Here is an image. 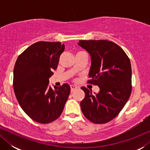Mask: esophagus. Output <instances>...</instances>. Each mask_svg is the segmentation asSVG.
I'll return each mask as SVG.
<instances>
[{"label":"esophagus","instance_id":"34e87169","mask_svg":"<svg viewBox=\"0 0 150 150\" xmlns=\"http://www.w3.org/2000/svg\"><path fill=\"white\" fill-rule=\"evenodd\" d=\"M70 88H71V92H73L74 90L78 89V87H76L74 85H70Z\"/></svg>","mask_w":150,"mask_h":150}]
</instances>
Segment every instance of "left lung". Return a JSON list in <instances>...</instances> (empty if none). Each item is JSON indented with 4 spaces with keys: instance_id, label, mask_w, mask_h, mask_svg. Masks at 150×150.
<instances>
[{
    "instance_id": "8db88e82",
    "label": "left lung",
    "mask_w": 150,
    "mask_h": 150,
    "mask_svg": "<svg viewBox=\"0 0 150 150\" xmlns=\"http://www.w3.org/2000/svg\"><path fill=\"white\" fill-rule=\"evenodd\" d=\"M78 44L89 53L91 65L88 83L98 85L100 91L85 93L81 102L85 117L94 124H105L120 113L132 91V69L124 50L108 40H81Z\"/></svg>"
}]
</instances>
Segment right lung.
Wrapping results in <instances>:
<instances>
[{"label": "right lung", "mask_w": 150, "mask_h": 150, "mask_svg": "<svg viewBox=\"0 0 150 150\" xmlns=\"http://www.w3.org/2000/svg\"><path fill=\"white\" fill-rule=\"evenodd\" d=\"M64 50L61 42H38L20 54L15 63L13 86L16 99L26 115L38 123L57 120L70 93L68 84L54 86V89L48 85Z\"/></svg>", "instance_id": "1"}]
</instances>
